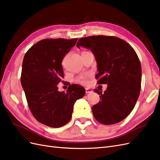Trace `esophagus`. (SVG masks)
<instances>
[{"mask_svg": "<svg viewBox=\"0 0 160 160\" xmlns=\"http://www.w3.org/2000/svg\"><path fill=\"white\" fill-rule=\"evenodd\" d=\"M92 92V90H90V89H89V88H86V94L90 93V92Z\"/></svg>", "mask_w": 160, "mask_h": 160, "instance_id": "esophagus-1", "label": "esophagus"}]
</instances>
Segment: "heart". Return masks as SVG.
Listing matches in <instances>:
<instances>
[{"mask_svg":"<svg viewBox=\"0 0 160 160\" xmlns=\"http://www.w3.org/2000/svg\"><path fill=\"white\" fill-rule=\"evenodd\" d=\"M76 81L78 83L85 84L87 83L88 82V76H81L78 78H77L76 79Z\"/></svg>","mask_w":160,"mask_h":160,"instance_id":"heart-1","label":"heart"}]
</instances>
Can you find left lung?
I'll list each match as a JSON object with an SVG mask.
<instances>
[{"label":"left lung","instance_id":"1","mask_svg":"<svg viewBox=\"0 0 160 160\" xmlns=\"http://www.w3.org/2000/svg\"><path fill=\"white\" fill-rule=\"evenodd\" d=\"M77 48L90 49L97 62L98 84H107L100 101L92 108L94 118L104 125L119 122L133 110L140 94L141 66L133 48L114 36L93 35L80 38Z\"/></svg>","mask_w":160,"mask_h":160}]
</instances>
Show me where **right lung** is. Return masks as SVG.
<instances>
[{
	"label": "right lung",
	"mask_w": 160,
	"mask_h": 160,
	"mask_svg": "<svg viewBox=\"0 0 160 160\" xmlns=\"http://www.w3.org/2000/svg\"><path fill=\"white\" fill-rule=\"evenodd\" d=\"M77 40H41L27 52L22 61L21 82L29 108L38 121L50 127L67 124L75 102L86 93L78 84L68 86L66 93L58 88L63 78L62 62Z\"/></svg>",
	"instance_id": "right-lung-1"
}]
</instances>
